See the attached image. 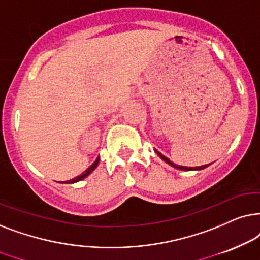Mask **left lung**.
<instances>
[{
  "mask_svg": "<svg viewBox=\"0 0 260 260\" xmlns=\"http://www.w3.org/2000/svg\"><path fill=\"white\" fill-rule=\"evenodd\" d=\"M155 153H157L159 157H160L162 160H164L165 162H168L169 165H171L172 168H175V169H177V170H183V171H193V170H202V169H205V168H207V166L208 165H202V166H195V168H188V166H181V165H177V164H175V162H172L170 159L169 158H166L165 155H162L160 152H158L157 150H155Z\"/></svg>",
  "mask_w": 260,
  "mask_h": 260,
  "instance_id": "1",
  "label": "left lung"
}]
</instances>
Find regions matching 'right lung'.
<instances>
[{
  "label": "right lung",
  "instance_id": "add662e5",
  "mask_svg": "<svg viewBox=\"0 0 260 260\" xmlns=\"http://www.w3.org/2000/svg\"><path fill=\"white\" fill-rule=\"evenodd\" d=\"M99 161H100V157L96 159V160L92 162V165L91 166H89L88 169H86V170L83 172L82 175H79V176H77V177H75V178H72V179H70V181H67V182H61V183H68V184H70V183H76V182H79V181H82V179H84L86 176H89L90 174H91L92 171L95 170L96 168H98V165H99Z\"/></svg>",
  "mask_w": 260,
  "mask_h": 260
}]
</instances>
